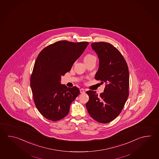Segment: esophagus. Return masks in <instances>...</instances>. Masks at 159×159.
<instances>
[{
  "label": "esophagus",
  "instance_id": "esophagus-1",
  "mask_svg": "<svg viewBox=\"0 0 159 159\" xmlns=\"http://www.w3.org/2000/svg\"><path fill=\"white\" fill-rule=\"evenodd\" d=\"M80 93H81V94H84V93H85V92L84 89H83V88L80 89Z\"/></svg>",
  "mask_w": 159,
  "mask_h": 159
}]
</instances>
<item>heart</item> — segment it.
Wrapping results in <instances>:
<instances>
[{
	"mask_svg": "<svg viewBox=\"0 0 159 159\" xmlns=\"http://www.w3.org/2000/svg\"><path fill=\"white\" fill-rule=\"evenodd\" d=\"M93 60H96V57L92 54H87L84 58V62H88Z\"/></svg>",
	"mask_w": 159,
	"mask_h": 159,
	"instance_id": "heart-1",
	"label": "heart"
}]
</instances>
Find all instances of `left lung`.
Returning a JSON list of instances; mask_svg holds the SVG:
<instances>
[{"label":"left lung","mask_w":159,"mask_h":159,"mask_svg":"<svg viewBox=\"0 0 159 159\" xmlns=\"http://www.w3.org/2000/svg\"><path fill=\"white\" fill-rule=\"evenodd\" d=\"M91 46L99 60L95 79L106 86L99 96L93 90L87 91L89 99L86 107L93 119L106 124L119 115L128 98L129 70L123 55L111 44L95 42Z\"/></svg>","instance_id":"8db88e82"}]
</instances>
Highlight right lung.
Masks as SVG:
<instances>
[{
	"label": "right lung",
	"instance_id": "right-lung-1",
	"mask_svg": "<svg viewBox=\"0 0 159 159\" xmlns=\"http://www.w3.org/2000/svg\"><path fill=\"white\" fill-rule=\"evenodd\" d=\"M88 44L87 42L58 41L44 48L37 57L30 86L36 108L48 120L55 121L66 116L79 94L77 87L61 84V77L70 71Z\"/></svg>",
	"mask_w": 159,
	"mask_h": 159
}]
</instances>
